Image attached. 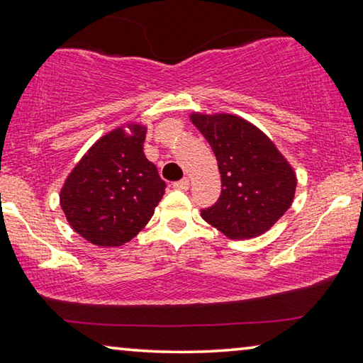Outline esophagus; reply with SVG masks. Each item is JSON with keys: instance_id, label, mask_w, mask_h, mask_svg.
Instances as JSON below:
<instances>
[{"instance_id": "34e87169", "label": "esophagus", "mask_w": 363, "mask_h": 363, "mask_svg": "<svg viewBox=\"0 0 363 363\" xmlns=\"http://www.w3.org/2000/svg\"><path fill=\"white\" fill-rule=\"evenodd\" d=\"M189 179L187 177H184V179H181V181H177V182H174L173 184V187L174 189H177V190H182V192H186V190H189Z\"/></svg>"}]
</instances>
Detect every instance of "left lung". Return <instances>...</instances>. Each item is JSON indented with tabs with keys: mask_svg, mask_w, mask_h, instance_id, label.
Returning a JSON list of instances; mask_svg holds the SVG:
<instances>
[{
	"mask_svg": "<svg viewBox=\"0 0 363 363\" xmlns=\"http://www.w3.org/2000/svg\"><path fill=\"white\" fill-rule=\"evenodd\" d=\"M218 160L220 196L201 211L208 224L230 240L267 232L291 206L298 177L274 140L233 113L189 115Z\"/></svg>",
	"mask_w": 363,
	"mask_h": 363,
	"instance_id": "1",
	"label": "left lung"
}]
</instances>
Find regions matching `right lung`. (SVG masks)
Segmentation results:
<instances>
[{
  "mask_svg": "<svg viewBox=\"0 0 363 363\" xmlns=\"http://www.w3.org/2000/svg\"><path fill=\"white\" fill-rule=\"evenodd\" d=\"M147 126L128 121L86 150L59 194L78 235L101 248L121 247L155 213L167 184L144 155Z\"/></svg>",
  "mask_w": 363,
  "mask_h": 363,
  "instance_id": "obj_1",
  "label": "right lung"
}]
</instances>
